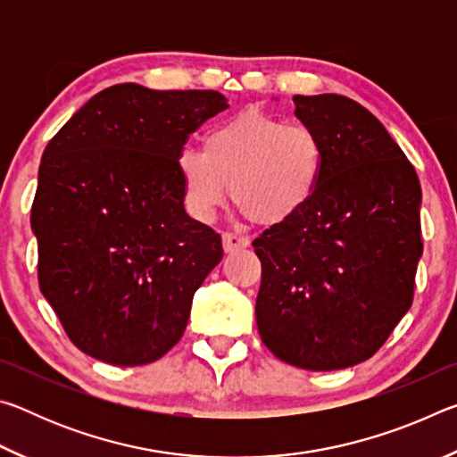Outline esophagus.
I'll list each match as a JSON object with an SVG mask.
<instances>
[{
	"label": "esophagus",
	"instance_id": "obj_1",
	"mask_svg": "<svg viewBox=\"0 0 457 457\" xmlns=\"http://www.w3.org/2000/svg\"><path fill=\"white\" fill-rule=\"evenodd\" d=\"M221 239H223V250L226 252H236V250H242V247L250 245V239H247L245 236L234 234V231H223Z\"/></svg>",
	"mask_w": 457,
	"mask_h": 457
}]
</instances>
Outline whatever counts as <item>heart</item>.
Here are the masks:
<instances>
[{
	"mask_svg": "<svg viewBox=\"0 0 457 457\" xmlns=\"http://www.w3.org/2000/svg\"><path fill=\"white\" fill-rule=\"evenodd\" d=\"M324 165L316 130L247 108L210 129L201 151L177 159L183 199L193 218L210 221L228 193L264 226L290 220L312 199Z\"/></svg>",
	"mask_w": 457,
	"mask_h": 457,
	"instance_id": "obj_1",
	"label": "heart"
}]
</instances>
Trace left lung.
<instances>
[{
  "label": "left lung",
  "mask_w": 457,
  "mask_h": 457,
  "mask_svg": "<svg viewBox=\"0 0 457 457\" xmlns=\"http://www.w3.org/2000/svg\"><path fill=\"white\" fill-rule=\"evenodd\" d=\"M324 145L312 199L252 242L262 262L256 322L288 365L335 370L381 349L413 303L421 258V185L365 106L294 96Z\"/></svg>",
  "instance_id": "left-lung-1"
}]
</instances>
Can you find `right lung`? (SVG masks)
<instances>
[{"label":"right lung","mask_w":457,"mask_h":457,"mask_svg":"<svg viewBox=\"0 0 457 457\" xmlns=\"http://www.w3.org/2000/svg\"><path fill=\"white\" fill-rule=\"evenodd\" d=\"M226 108L215 90L114 84L46 146L32 204L37 282L82 353L135 367L179 343L223 250L185 212L177 159Z\"/></svg>","instance_id":"obj_1"}]
</instances>
